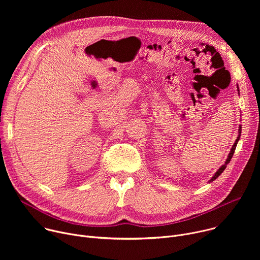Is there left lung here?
<instances>
[{
  "label": "left lung",
  "mask_w": 260,
  "mask_h": 260,
  "mask_svg": "<svg viewBox=\"0 0 260 260\" xmlns=\"http://www.w3.org/2000/svg\"><path fill=\"white\" fill-rule=\"evenodd\" d=\"M238 92H239V94H240V89H239V86H238ZM241 133H242V125H240L239 126V135H238V138H237V140H236V142H235V144L233 145V147H232V149H231V152H230V154H229V156H228V158H226V160H225V162H224V165H222L219 169H218V171L215 173V175L211 178V180L209 181V182H213L214 180H216L221 174H222V172H223L224 170H225V168H226V166L230 164V161H231V159H232V157H233V155H234V153H235V150H236V147H237V144H238V142H239V140H240V138H241Z\"/></svg>",
  "instance_id": "obj_1"
}]
</instances>
